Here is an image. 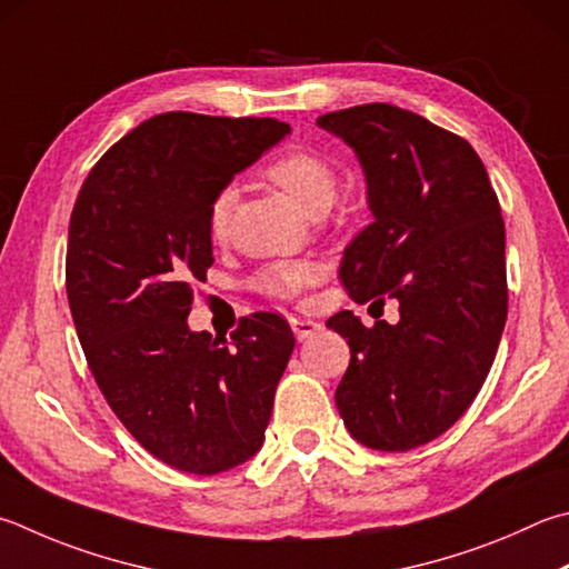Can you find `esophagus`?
I'll use <instances>...</instances> for the list:
<instances>
[{
    "label": "esophagus",
    "instance_id": "esophagus-1",
    "mask_svg": "<svg viewBox=\"0 0 569 569\" xmlns=\"http://www.w3.org/2000/svg\"><path fill=\"white\" fill-rule=\"evenodd\" d=\"M291 330H293V336H296L298 340H306V338H311L313 333H318L320 323H316V320H311V318L291 316Z\"/></svg>",
    "mask_w": 569,
    "mask_h": 569
}]
</instances>
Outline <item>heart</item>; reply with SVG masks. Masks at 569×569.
<instances>
[{
	"label": "heart",
	"instance_id": "b5f03b06",
	"mask_svg": "<svg viewBox=\"0 0 569 569\" xmlns=\"http://www.w3.org/2000/svg\"><path fill=\"white\" fill-rule=\"evenodd\" d=\"M263 179L276 186L278 191H283L298 209L306 216H323L336 201L338 193V179L330 163L318 157L313 151L293 149L286 151L273 161H268L263 167ZM233 206V191L223 189L213 196L209 206V236L213 241H221L229 229V216ZM320 268L308 261H293V263H278L268 266L266 271L258 273L256 286L261 291L278 296V298H291L301 288L311 286L318 281Z\"/></svg>",
	"mask_w": 569,
	"mask_h": 569
}]
</instances>
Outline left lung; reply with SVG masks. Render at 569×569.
I'll use <instances>...</instances> for the list:
<instances>
[{
    "instance_id": "obj_1",
    "label": "left lung",
    "mask_w": 569,
    "mask_h": 569,
    "mask_svg": "<svg viewBox=\"0 0 569 569\" xmlns=\"http://www.w3.org/2000/svg\"><path fill=\"white\" fill-rule=\"evenodd\" d=\"M366 173L368 223L343 251L356 303L396 298L400 320L366 328L328 318L348 338L336 406L360 446L402 452L442 436L478 396L508 318L505 223L468 141L418 113L363 104L318 117Z\"/></svg>"
}]
</instances>
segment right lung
I'll list each match as a JSON object with an SVG mask.
<instances>
[{"label": "right lung", "mask_w": 569, "mask_h": 569, "mask_svg": "<svg viewBox=\"0 0 569 569\" xmlns=\"http://www.w3.org/2000/svg\"><path fill=\"white\" fill-rule=\"evenodd\" d=\"M288 133L276 119L159 113L99 159L71 211L67 296L89 370L123 428L183 472L261 450L293 353L276 313L243 318L231 343L186 320L213 263V196Z\"/></svg>", "instance_id": "obj_1"}]
</instances>
